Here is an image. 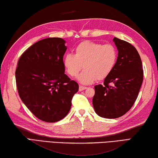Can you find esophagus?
<instances>
[{
	"mask_svg": "<svg viewBox=\"0 0 158 158\" xmlns=\"http://www.w3.org/2000/svg\"><path fill=\"white\" fill-rule=\"evenodd\" d=\"M87 88V87L80 86V87H79V91H80V92H81V91H83V90H85V89H86Z\"/></svg>",
	"mask_w": 158,
	"mask_h": 158,
	"instance_id": "esophagus-1",
	"label": "esophagus"
}]
</instances>
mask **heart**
I'll list each match as a JSON object with an SVG mask.
<instances>
[{
    "label": "heart",
    "instance_id": "1",
    "mask_svg": "<svg viewBox=\"0 0 158 158\" xmlns=\"http://www.w3.org/2000/svg\"><path fill=\"white\" fill-rule=\"evenodd\" d=\"M117 60V51L112 44H102L92 41H84L74 50V54H66L64 66L69 76H78L82 84H91L96 80H103L114 69Z\"/></svg>",
    "mask_w": 158,
    "mask_h": 158
}]
</instances>
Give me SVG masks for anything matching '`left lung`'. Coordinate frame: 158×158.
Masks as SVG:
<instances>
[{
  "mask_svg": "<svg viewBox=\"0 0 158 158\" xmlns=\"http://www.w3.org/2000/svg\"><path fill=\"white\" fill-rule=\"evenodd\" d=\"M113 41L118 49L114 69L103 85H95L92 103L101 117L116 118L131 110L137 98L143 82L142 62L137 49L117 37Z\"/></svg>",
  "mask_w": 158,
  "mask_h": 158,
  "instance_id": "left-lung-1",
  "label": "left lung"
}]
</instances>
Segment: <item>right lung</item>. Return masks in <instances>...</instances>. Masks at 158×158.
<instances>
[{
  "mask_svg": "<svg viewBox=\"0 0 158 158\" xmlns=\"http://www.w3.org/2000/svg\"><path fill=\"white\" fill-rule=\"evenodd\" d=\"M64 44L58 37L37 41L21 55L16 69L21 101L36 117L46 122L64 118L79 89L78 84L64 74Z\"/></svg>",
  "mask_w": 158,
  "mask_h": 158,
  "instance_id": "1",
  "label": "right lung"
}]
</instances>
